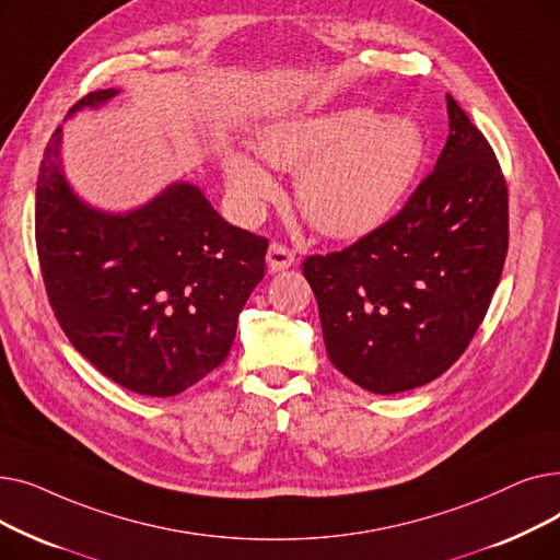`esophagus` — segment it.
<instances>
[{
    "label": "esophagus",
    "mask_w": 560,
    "mask_h": 560,
    "mask_svg": "<svg viewBox=\"0 0 560 560\" xmlns=\"http://www.w3.org/2000/svg\"><path fill=\"white\" fill-rule=\"evenodd\" d=\"M290 265H295V254L281 243H272L268 249V268L272 272H281V270H288Z\"/></svg>",
    "instance_id": "34e87169"
}]
</instances>
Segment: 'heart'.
I'll return each instance as SVG.
<instances>
[{
  "label": "heart",
  "instance_id": "b5f03b06",
  "mask_svg": "<svg viewBox=\"0 0 560 560\" xmlns=\"http://www.w3.org/2000/svg\"><path fill=\"white\" fill-rule=\"evenodd\" d=\"M256 154L295 172L302 215L331 238H359L384 224L413 188L427 156L420 125L404 115L336 108L283 120L256 136ZM229 192L247 215L277 195L272 174L247 154L226 159Z\"/></svg>",
  "mask_w": 560,
  "mask_h": 560
}]
</instances>
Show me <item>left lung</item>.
I'll return each instance as SVG.
<instances>
[{
  "label": "left lung",
  "instance_id": "obj_1",
  "mask_svg": "<svg viewBox=\"0 0 560 560\" xmlns=\"http://www.w3.org/2000/svg\"><path fill=\"white\" fill-rule=\"evenodd\" d=\"M447 113V144L401 211L354 245L302 265L331 363L376 395L420 388L450 370L504 270V172L452 95Z\"/></svg>",
  "mask_w": 560,
  "mask_h": 560
}]
</instances>
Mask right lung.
<instances>
[{
	"label": "right lung",
	"mask_w": 560,
	"mask_h": 560,
	"mask_svg": "<svg viewBox=\"0 0 560 560\" xmlns=\"http://www.w3.org/2000/svg\"><path fill=\"white\" fill-rule=\"evenodd\" d=\"M113 95L88 93L68 115ZM58 147L61 127L36 186V249L58 325L117 386L179 395L226 359L268 238L229 224L190 184L127 215L93 211L70 190Z\"/></svg>",
	"instance_id": "add662e5"
}]
</instances>
